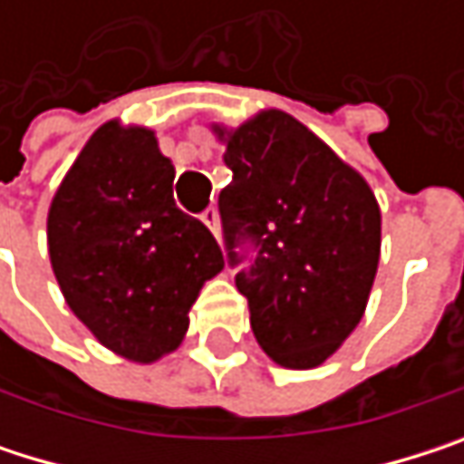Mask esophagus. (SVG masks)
I'll use <instances>...</instances> for the list:
<instances>
[{
    "label": "esophagus",
    "instance_id": "1",
    "mask_svg": "<svg viewBox=\"0 0 464 464\" xmlns=\"http://www.w3.org/2000/svg\"><path fill=\"white\" fill-rule=\"evenodd\" d=\"M201 220H204V226L209 228V231L215 233L218 238H220V212L215 209V207H209L204 215H201Z\"/></svg>",
    "mask_w": 464,
    "mask_h": 464
}]
</instances>
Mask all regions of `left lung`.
<instances>
[{
  "label": "left lung",
  "mask_w": 464,
  "mask_h": 464,
  "mask_svg": "<svg viewBox=\"0 0 464 464\" xmlns=\"http://www.w3.org/2000/svg\"><path fill=\"white\" fill-rule=\"evenodd\" d=\"M233 182L220 218L233 266L249 238L255 263L236 274L260 349L279 365H323L365 314L382 252L371 185L282 110L238 129L212 126Z\"/></svg>",
  "instance_id": "1"
}]
</instances>
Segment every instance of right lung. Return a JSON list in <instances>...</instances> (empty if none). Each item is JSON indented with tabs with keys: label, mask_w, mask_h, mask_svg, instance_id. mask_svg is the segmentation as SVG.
Wrapping results in <instances>:
<instances>
[{
	"label": "right lung",
	"mask_w": 464,
	"mask_h": 464,
	"mask_svg": "<svg viewBox=\"0 0 464 464\" xmlns=\"http://www.w3.org/2000/svg\"><path fill=\"white\" fill-rule=\"evenodd\" d=\"M155 131L110 121L85 141L47 212V252L66 306L134 362L174 352L204 282L226 266L209 228L177 209Z\"/></svg>",
	"instance_id": "add662e5"
}]
</instances>
